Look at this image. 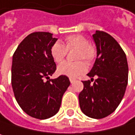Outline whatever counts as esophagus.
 Returning <instances> with one entry per match:
<instances>
[{
	"instance_id": "esophagus-1",
	"label": "esophagus",
	"mask_w": 135,
	"mask_h": 135,
	"mask_svg": "<svg viewBox=\"0 0 135 135\" xmlns=\"http://www.w3.org/2000/svg\"><path fill=\"white\" fill-rule=\"evenodd\" d=\"M70 82H71V83H74V82L76 81V79H75V78H70Z\"/></svg>"
}]
</instances>
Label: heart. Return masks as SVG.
<instances>
[{
    "label": "heart",
    "instance_id": "obj_1",
    "mask_svg": "<svg viewBox=\"0 0 135 135\" xmlns=\"http://www.w3.org/2000/svg\"><path fill=\"white\" fill-rule=\"evenodd\" d=\"M65 46L60 42H54L50 48V55L54 61L59 63L67 54V50L78 49L76 60H85L88 64L92 63L97 57L96 47L89 42L88 38L80 34L72 35L66 37ZM86 70V65L81 61L74 62L64 61L57 66V73L71 78L78 77Z\"/></svg>",
    "mask_w": 135,
    "mask_h": 135
}]
</instances>
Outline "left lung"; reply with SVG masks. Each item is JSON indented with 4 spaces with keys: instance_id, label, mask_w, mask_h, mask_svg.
Here are the masks:
<instances>
[{
    "instance_id": "8db88e82",
    "label": "left lung",
    "mask_w": 135,
    "mask_h": 135,
    "mask_svg": "<svg viewBox=\"0 0 135 135\" xmlns=\"http://www.w3.org/2000/svg\"><path fill=\"white\" fill-rule=\"evenodd\" d=\"M97 57L88 74L91 81H83L84 89L79 94L82 112L93 119H103L117 108L125 94L128 82V65L126 54L109 34L96 31L93 35Z\"/></svg>"
}]
</instances>
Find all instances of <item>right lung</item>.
<instances>
[{"label":"right lung","mask_w":135,"mask_h":135,"mask_svg":"<svg viewBox=\"0 0 135 135\" xmlns=\"http://www.w3.org/2000/svg\"><path fill=\"white\" fill-rule=\"evenodd\" d=\"M56 41L50 32H33L19 44L12 56V87L15 98L25 113L38 119L57 113L62 96L70 85L65 75L49 79L56 70L50 55V48Z\"/></svg>","instance_id":"obj_1"}]
</instances>
